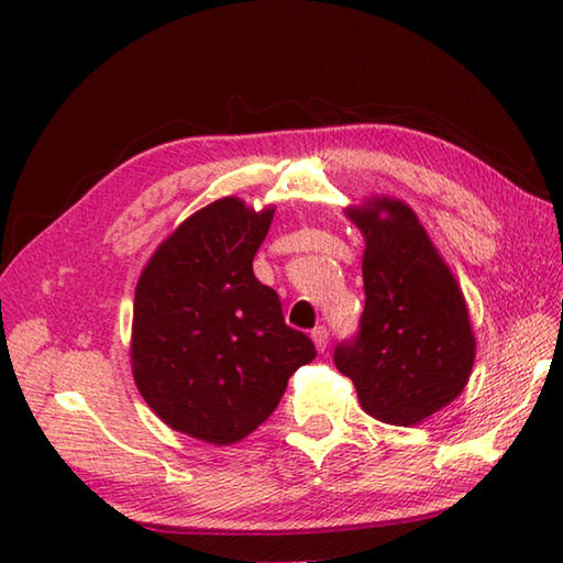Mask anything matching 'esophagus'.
I'll use <instances>...</instances> for the list:
<instances>
[{
	"instance_id": "34e87169",
	"label": "esophagus",
	"mask_w": 563,
	"mask_h": 563,
	"mask_svg": "<svg viewBox=\"0 0 563 563\" xmlns=\"http://www.w3.org/2000/svg\"><path fill=\"white\" fill-rule=\"evenodd\" d=\"M312 341H314V345H317V351L324 353L327 345H329V331H327V327H317V329L312 331Z\"/></svg>"
}]
</instances>
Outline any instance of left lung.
Listing matches in <instances>:
<instances>
[{
  "instance_id": "8db88e82",
  "label": "left lung",
  "mask_w": 563,
  "mask_h": 563,
  "mask_svg": "<svg viewBox=\"0 0 563 563\" xmlns=\"http://www.w3.org/2000/svg\"><path fill=\"white\" fill-rule=\"evenodd\" d=\"M349 218L365 236V309L333 363L369 416L416 426L457 399L472 375L476 343L464 295L406 202L373 198Z\"/></svg>"
}]
</instances>
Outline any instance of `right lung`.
<instances>
[{
    "instance_id": "obj_1",
    "label": "right lung",
    "mask_w": 563,
    "mask_h": 563,
    "mask_svg": "<svg viewBox=\"0 0 563 563\" xmlns=\"http://www.w3.org/2000/svg\"><path fill=\"white\" fill-rule=\"evenodd\" d=\"M271 220L273 208L214 200L164 239L137 280L135 385L166 426L212 445L254 433L317 357L251 266Z\"/></svg>"
}]
</instances>
